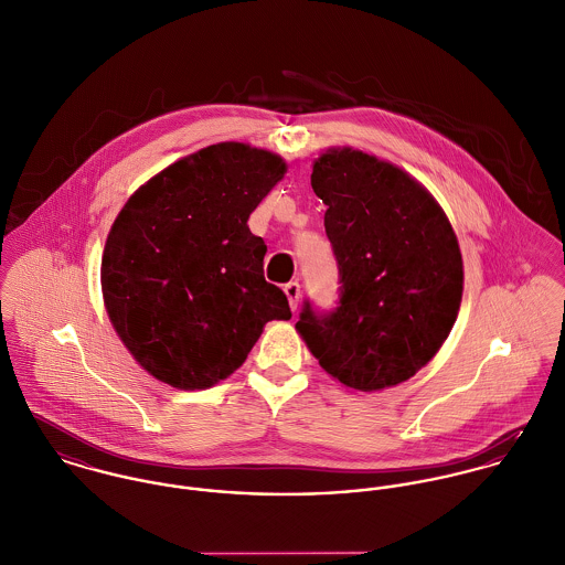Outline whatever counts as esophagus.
Listing matches in <instances>:
<instances>
[{
  "label": "esophagus",
  "instance_id": "34e87169",
  "mask_svg": "<svg viewBox=\"0 0 565 565\" xmlns=\"http://www.w3.org/2000/svg\"><path fill=\"white\" fill-rule=\"evenodd\" d=\"M285 294H287V300H289L291 311H298V305H300V282H298V280L287 282V285H285Z\"/></svg>",
  "mask_w": 565,
  "mask_h": 565
}]
</instances>
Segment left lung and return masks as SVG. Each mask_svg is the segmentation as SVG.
I'll return each mask as SVG.
<instances>
[{
	"label": "left lung",
	"instance_id": "left-lung-1",
	"mask_svg": "<svg viewBox=\"0 0 565 565\" xmlns=\"http://www.w3.org/2000/svg\"><path fill=\"white\" fill-rule=\"evenodd\" d=\"M311 186L339 267V307L307 300L296 323L341 385L394 387L450 334L463 294L457 235L433 195L401 167L352 148L313 162Z\"/></svg>",
	"mask_w": 565,
	"mask_h": 565
}]
</instances>
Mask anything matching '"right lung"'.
Returning a JSON list of instances; mask_svg holds the SVG:
<instances>
[{"label": "right lung", "instance_id": "1", "mask_svg": "<svg viewBox=\"0 0 565 565\" xmlns=\"http://www.w3.org/2000/svg\"><path fill=\"white\" fill-rule=\"evenodd\" d=\"M287 164L245 143L209 146L148 180L117 215L102 294L119 339L154 379L206 390L242 367L287 296L263 276L247 217Z\"/></svg>", "mask_w": 565, "mask_h": 565}]
</instances>
